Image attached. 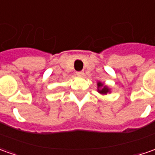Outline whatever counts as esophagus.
Returning <instances> with one entry per match:
<instances>
[{
  "label": "esophagus",
  "instance_id": "esophagus-1",
  "mask_svg": "<svg viewBox=\"0 0 155 155\" xmlns=\"http://www.w3.org/2000/svg\"><path fill=\"white\" fill-rule=\"evenodd\" d=\"M77 75L80 77H83L84 76V72H77Z\"/></svg>",
  "mask_w": 155,
  "mask_h": 155
}]
</instances>
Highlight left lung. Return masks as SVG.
<instances>
[{"label":"left lung","mask_w":155,"mask_h":155,"mask_svg":"<svg viewBox=\"0 0 155 155\" xmlns=\"http://www.w3.org/2000/svg\"><path fill=\"white\" fill-rule=\"evenodd\" d=\"M97 91L99 92L100 94H102V95H107L108 93L111 92V89L108 86H106L104 83H103V82L97 81Z\"/></svg>","instance_id":"1"}]
</instances>
